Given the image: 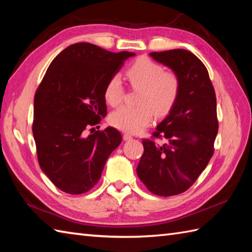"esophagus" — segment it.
I'll return each instance as SVG.
<instances>
[{"label": "esophagus", "mask_w": 252, "mask_h": 252, "mask_svg": "<svg viewBox=\"0 0 252 252\" xmlns=\"http://www.w3.org/2000/svg\"><path fill=\"white\" fill-rule=\"evenodd\" d=\"M131 138H132V135L129 134V133H125V134H123V140L125 141H130Z\"/></svg>", "instance_id": "34e87169"}]
</instances>
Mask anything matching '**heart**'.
<instances>
[{
	"mask_svg": "<svg viewBox=\"0 0 252 252\" xmlns=\"http://www.w3.org/2000/svg\"><path fill=\"white\" fill-rule=\"evenodd\" d=\"M126 76L133 89L140 90L137 107L122 106L112 111L109 122L121 131L135 133L153 121L154 114L163 117L172 109L179 97L181 82L173 71H164L158 63L141 57L126 69ZM104 96L107 103L117 106L125 96V89L118 74L107 82Z\"/></svg>",
	"mask_w": 252,
	"mask_h": 252,
	"instance_id": "obj_1",
	"label": "heart"
}]
</instances>
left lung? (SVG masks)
<instances>
[{
    "mask_svg": "<svg viewBox=\"0 0 252 252\" xmlns=\"http://www.w3.org/2000/svg\"><path fill=\"white\" fill-rule=\"evenodd\" d=\"M151 56L178 74L181 90L152 138L143 140L144 153L136 172L149 191L169 197L189 189L215 153L217 97L206 66L189 51L155 52ZM155 138L167 142L158 144Z\"/></svg>",
    "mask_w": 252,
    "mask_h": 252,
    "instance_id": "1",
    "label": "left lung"
}]
</instances>
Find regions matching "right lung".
<instances>
[{
	"mask_svg": "<svg viewBox=\"0 0 252 252\" xmlns=\"http://www.w3.org/2000/svg\"><path fill=\"white\" fill-rule=\"evenodd\" d=\"M134 55L87 42L72 44L54 58L36 89L32 132L37 161L52 183L67 194L92 189L120 145L122 137L115 127H93L89 136L85 130L106 116V84Z\"/></svg>",
	"mask_w": 252,
	"mask_h": 252,
	"instance_id": "add662e5",
	"label": "right lung"
}]
</instances>
